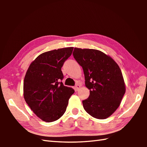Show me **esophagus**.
<instances>
[{
	"mask_svg": "<svg viewBox=\"0 0 147 147\" xmlns=\"http://www.w3.org/2000/svg\"><path fill=\"white\" fill-rule=\"evenodd\" d=\"M81 85L80 84H76V85L75 86V89H76V91H78L79 89L80 88Z\"/></svg>",
	"mask_w": 147,
	"mask_h": 147,
	"instance_id": "34e87169",
	"label": "esophagus"
}]
</instances>
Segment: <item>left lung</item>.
<instances>
[{"label":"left lung","instance_id":"1","mask_svg":"<svg viewBox=\"0 0 147 147\" xmlns=\"http://www.w3.org/2000/svg\"><path fill=\"white\" fill-rule=\"evenodd\" d=\"M76 61L82 67L89 97L83 101L84 109L99 119L109 117L119 107L126 92L123 74L111 56L98 50L74 48Z\"/></svg>","mask_w":147,"mask_h":147}]
</instances>
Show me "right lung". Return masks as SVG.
Wrapping results in <instances>:
<instances>
[{"label": "right lung", "mask_w": 147, "mask_h": 147, "mask_svg": "<svg viewBox=\"0 0 147 147\" xmlns=\"http://www.w3.org/2000/svg\"><path fill=\"white\" fill-rule=\"evenodd\" d=\"M74 47L48 51L39 55L30 64L23 83V95L27 104L40 119L55 121L66 111L69 99L74 90L65 86L61 67Z\"/></svg>", "instance_id": "1"}]
</instances>
